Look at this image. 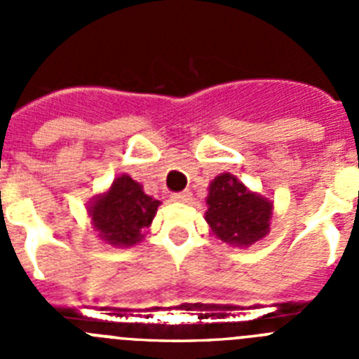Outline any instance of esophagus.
I'll list each match as a JSON object with an SVG mask.
<instances>
[{"instance_id":"34e87169","label":"esophagus","mask_w":359,"mask_h":359,"mask_svg":"<svg viewBox=\"0 0 359 359\" xmlns=\"http://www.w3.org/2000/svg\"><path fill=\"white\" fill-rule=\"evenodd\" d=\"M190 199H192V192H190V190H183V192L172 194V201L176 203H189Z\"/></svg>"}]
</instances>
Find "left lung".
<instances>
[{
  "label": "left lung",
  "instance_id": "left-lung-1",
  "mask_svg": "<svg viewBox=\"0 0 359 359\" xmlns=\"http://www.w3.org/2000/svg\"><path fill=\"white\" fill-rule=\"evenodd\" d=\"M205 221L224 244L250 248L269 233L273 201L253 192L230 172L215 176L208 185Z\"/></svg>",
  "mask_w": 359,
  "mask_h": 359
}]
</instances>
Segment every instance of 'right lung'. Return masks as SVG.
<instances>
[{
	"label": "right lung",
	"instance_id": "right-lung-1",
	"mask_svg": "<svg viewBox=\"0 0 359 359\" xmlns=\"http://www.w3.org/2000/svg\"><path fill=\"white\" fill-rule=\"evenodd\" d=\"M161 201L145 194L144 187L129 174H120L109 189L91 198L88 217L93 230L113 248H129L142 243Z\"/></svg>",
	"mask_w": 359,
	"mask_h": 359
}]
</instances>
